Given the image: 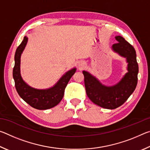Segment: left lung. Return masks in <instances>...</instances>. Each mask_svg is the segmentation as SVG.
I'll return each mask as SVG.
<instances>
[{
  "label": "left lung",
  "mask_w": 150,
  "mask_h": 150,
  "mask_svg": "<svg viewBox=\"0 0 150 150\" xmlns=\"http://www.w3.org/2000/svg\"><path fill=\"white\" fill-rule=\"evenodd\" d=\"M115 38L118 42L113 44V50L126 57L128 63V72L122 79L115 86L106 87L88 72L83 71L88 97L93 103L107 109H115L123 105L135 90L138 83V64L135 49L123 37L118 35Z\"/></svg>",
  "instance_id": "obj_1"
}]
</instances>
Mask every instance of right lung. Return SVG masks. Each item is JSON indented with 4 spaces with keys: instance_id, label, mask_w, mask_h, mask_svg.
Wrapping results in <instances>:
<instances>
[{
    "instance_id": "obj_1",
    "label": "right lung",
    "mask_w": 150,
    "mask_h": 150,
    "mask_svg": "<svg viewBox=\"0 0 150 150\" xmlns=\"http://www.w3.org/2000/svg\"><path fill=\"white\" fill-rule=\"evenodd\" d=\"M28 38L25 36L23 41L17 47L14 55L15 64L13 69V77L15 87L18 93L25 102L38 110H46L57 105L62 100L65 88L70 79L75 73L74 68L65 73L54 87L46 90H38L30 87L24 82L20 75V56L27 44Z\"/></svg>"
}]
</instances>
